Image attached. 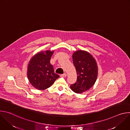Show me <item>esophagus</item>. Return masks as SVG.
Masks as SVG:
<instances>
[{"label": "esophagus", "mask_w": 130, "mask_h": 130, "mask_svg": "<svg viewBox=\"0 0 130 130\" xmlns=\"http://www.w3.org/2000/svg\"><path fill=\"white\" fill-rule=\"evenodd\" d=\"M61 77H65L66 76V73H63V74H61L60 75Z\"/></svg>", "instance_id": "34e87169"}]
</instances>
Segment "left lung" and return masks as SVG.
Masks as SVG:
<instances>
[{
	"instance_id": "8db88e82",
	"label": "left lung",
	"mask_w": 130,
	"mask_h": 130,
	"mask_svg": "<svg viewBox=\"0 0 130 130\" xmlns=\"http://www.w3.org/2000/svg\"><path fill=\"white\" fill-rule=\"evenodd\" d=\"M72 60L78 76L76 82L70 85V88L76 93L80 94L95 84L98 75V67L95 59L85 51H76L72 55Z\"/></svg>"
}]
</instances>
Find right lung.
<instances>
[{"mask_svg":"<svg viewBox=\"0 0 130 130\" xmlns=\"http://www.w3.org/2000/svg\"><path fill=\"white\" fill-rule=\"evenodd\" d=\"M54 52L47 50L39 52L33 56L29 62L27 76L30 83L35 88L44 90L50 87L60 77L55 73L50 60Z\"/></svg>","mask_w":130,"mask_h":130,"instance_id":"obj_1","label":"right lung"}]
</instances>
